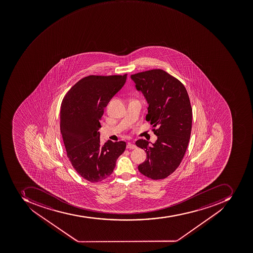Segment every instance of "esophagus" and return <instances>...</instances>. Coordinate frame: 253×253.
Returning a JSON list of instances; mask_svg holds the SVG:
<instances>
[{
  "label": "esophagus",
  "instance_id": "obj_1",
  "mask_svg": "<svg viewBox=\"0 0 253 253\" xmlns=\"http://www.w3.org/2000/svg\"><path fill=\"white\" fill-rule=\"evenodd\" d=\"M127 149H135L136 146L133 144V143H127Z\"/></svg>",
  "mask_w": 253,
  "mask_h": 253
}]
</instances>
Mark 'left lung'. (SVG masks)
I'll list each match as a JSON object with an SVG mask.
<instances>
[{"mask_svg":"<svg viewBox=\"0 0 253 253\" xmlns=\"http://www.w3.org/2000/svg\"><path fill=\"white\" fill-rule=\"evenodd\" d=\"M135 88L148 104L146 121L158 136L155 143L135 142L147 153L138 169L144 176L159 180L169 176L181 163L192 131V110L188 92L181 82L162 69L131 75Z\"/></svg>","mask_w":253,"mask_h":253,"instance_id":"left-lung-1","label":"left lung"}]
</instances>
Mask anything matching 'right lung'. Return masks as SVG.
<instances>
[{
	"instance_id": "right-lung-1",
	"label": "right lung",
	"mask_w": 253,
	"mask_h": 253,
	"mask_svg": "<svg viewBox=\"0 0 253 253\" xmlns=\"http://www.w3.org/2000/svg\"><path fill=\"white\" fill-rule=\"evenodd\" d=\"M123 76H89L74 85L63 98L61 132L67 156L79 174L90 182L111 175L126 143H100V120L104 109L122 88Z\"/></svg>"
}]
</instances>
